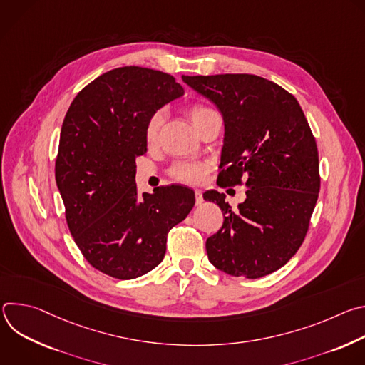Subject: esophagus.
Listing matches in <instances>:
<instances>
[{
  "mask_svg": "<svg viewBox=\"0 0 365 365\" xmlns=\"http://www.w3.org/2000/svg\"><path fill=\"white\" fill-rule=\"evenodd\" d=\"M195 197H196V205H200L203 202V196H202V190L200 189L195 190Z\"/></svg>",
  "mask_w": 365,
  "mask_h": 365,
  "instance_id": "1",
  "label": "esophagus"
}]
</instances>
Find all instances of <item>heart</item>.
Segmentation results:
<instances>
[{"instance_id":"b5f03b06","label":"heart","mask_w":365,"mask_h":365,"mask_svg":"<svg viewBox=\"0 0 365 365\" xmlns=\"http://www.w3.org/2000/svg\"><path fill=\"white\" fill-rule=\"evenodd\" d=\"M212 111L211 108H207L205 106H200V103H196V106H192L187 110V115L190 118V121H196L199 117H202L203 114ZM163 124V115L162 113H155L150 117V120L145 124V130H144V137L145 141L148 144H154L155 141L159 140V134H160V128ZM207 172H210V166L202 162H182L178 163L173 169H172V176L179 180V182H185V183H200L206 179Z\"/></svg>"}]
</instances>
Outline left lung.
I'll return each mask as SVG.
<instances>
[{"label": "left lung", "mask_w": 365, "mask_h": 365, "mask_svg": "<svg viewBox=\"0 0 365 365\" xmlns=\"http://www.w3.org/2000/svg\"><path fill=\"white\" fill-rule=\"evenodd\" d=\"M224 118L220 186H247L238 210L217 190L203 193L225 214L206 240L210 262L247 279L267 276L296 254L321 187L318 147L297 99L262 76H182ZM219 183V182H218Z\"/></svg>", "instance_id": "obj_1"}]
</instances>
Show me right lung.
<instances>
[{
  "label": "right lung",
  "mask_w": 365,
  "mask_h": 365,
  "mask_svg": "<svg viewBox=\"0 0 365 365\" xmlns=\"http://www.w3.org/2000/svg\"><path fill=\"white\" fill-rule=\"evenodd\" d=\"M183 93L169 73L124 66L86 85L66 113L56 183L76 245L103 274L130 280L158 267L168 232L195 205L187 187L159 186L138 195L135 185L147 121Z\"/></svg>",
  "instance_id": "add662e5"
}]
</instances>
